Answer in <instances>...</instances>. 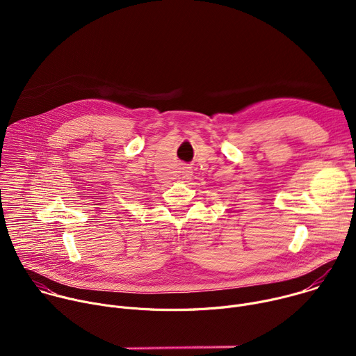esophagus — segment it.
<instances>
[{"label":"esophagus","mask_w":356,"mask_h":356,"mask_svg":"<svg viewBox=\"0 0 356 356\" xmlns=\"http://www.w3.org/2000/svg\"><path fill=\"white\" fill-rule=\"evenodd\" d=\"M190 177H191V170H190V168L184 166V168L181 169V175H180V177H179V179L186 180V179H190Z\"/></svg>","instance_id":"1"}]
</instances>
